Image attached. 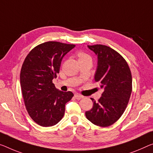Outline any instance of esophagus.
Instances as JSON below:
<instances>
[{"instance_id": "esophagus-1", "label": "esophagus", "mask_w": 153, "mask_h": 153, "mask_svg": "<svg viewBox=\"0 0 153 153\" xmlns=\"http://www.w3.org/2000/svg\"><path fill=\"white\" fill-rule=\"evenodd\" d=\"M74 97H75V98H76V99L80 100V99H81L82 98H83V96H81V94H75Z\"/></svg>"}]
</instances>
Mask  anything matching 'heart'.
<instances>
[{"mask_svg":"<svg viewBox=\"0 0 153 153\" xmlns=\"http://www.w3.org/2000/svg\"><path fill=\"white\" fill-rule=\"evenodd\" d=\"M78 55L79 57V59H82V58H84V57H89V56L87 55V54L84 53H79Z\"/></svg>","mask_w":153,"mask_h":153,"instance_id":"1","label":"heart"}]
</instances>
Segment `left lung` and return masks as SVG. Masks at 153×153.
I'll use <instances>...</instances> for the list:
<instances>
[{
	"instance_id": "left-lung-1",
	"label": "left lung",
	"mask_w": 153,
	"mask_h": 153,
	"mask_svg": "<svg viewBox=\"0 0 153 153\" xmlns=\"http://www.w3.org/2000/svg\"><path fill=\"white\" fill-rule=\"evenodd\" d=\"M98 57L94 76L103 92L93 102V107L85 112L91 123L107 127L116 123L125 111L132 91V76L126 60L109 46L96 44L88 46Z\"/></svg>"
}]
</instances>
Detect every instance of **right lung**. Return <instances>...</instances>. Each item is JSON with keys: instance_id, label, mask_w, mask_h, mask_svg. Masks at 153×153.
<instances>
[{"instance_id": "add662e5", "label": "right lung", "mask_w": 153, "mask_h": 153, "mask_svg": "<svg viewBox=\"0 0 153 153\" xmlns=\"http://www.w3.org/2000/svg\"><path fill=\"white\" fill-rule=\"evenodd\" d=\"M74 44L46 42L33 48L23 62L20 86L28 114L42 126H52L64 116L65 105L73 97L72 91L56 89L53 79L59 72L63 57Z\"/></svg>"}]
</instances>
